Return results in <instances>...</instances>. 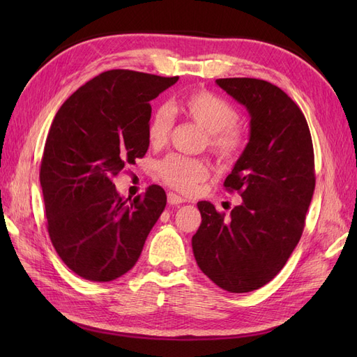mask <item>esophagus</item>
<instances>
[{
	"instance_id": "esophagus-1",
	"label": "esophagus",
	"mask_w": 357,
	"mask_h": 357,
	"mask_svg": "<svg viewBox=\"0 0 357 357\" xmlns=\"http://www.w3.org/2000/svg\"><path fill=\"white\" fill-rule=\"evenodd\" d=\"M181 202H186V199L178 197V195H176V193H172V192L168 193V204H171V205H178V204H181Z\"/></svg>"
}]
</instances>
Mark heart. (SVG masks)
I'll return each instance as SVG.
<instances>
[{
	"instance_id": "1",
	"label": "heart",
	"mask_w": 357,
	"mask_h": 357,
	"mask_svg": "<svg viewBox=\"0 0 357 357\" xmlns=\"http://www.w3.org/2000/svg\"><path fill=\"white\" fill-rule=\"evenodd\" d=\"M178 112L199 125L207 132L211 152L225 162H232L241 155L245 137L236 126L238 113L222 96L208 91H197L177 101ZM172 126L171 113L167 107H156L147 123L149 143L159 147L165 144ZM160 178L168 186L181 193H192L201 181L208 177V165L201 159L183 155H169L158 167Z\"/></svg>"
}]
</instances>
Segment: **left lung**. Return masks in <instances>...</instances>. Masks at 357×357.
I'll return each mask as SVG.
<instances>
[{
    "label": "left lung",
    "mask_w": 357,
    "mask_h": 357,
    "mask_svg": "<svg viewBox=\"0 0 357 357\" xmlns=\"http://www.w3.org/2000/svg\"><path fill=\"white\" fill-rule=\"evenodd\" d=\"M250 116V138L225 188L243 202L231 218L199 201L193 256L213 283L245 294L282 271L304 231L314 193V150L305 116L275 84L247 77L215 80Z\"/></svg>",
    "instance_id": "8db88e82"
}]
</instances>
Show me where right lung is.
I'll use <instances>...</instances> for the list:
<instances>
[{
  "instance_id": "1",
  "label": "right lung",
  "mask_w": 357,
  "mask_h": 357,
  "mask_svg": "<svg viewBox=\"0 0 357 357\" xmlns=\"http://www.w3.org/2000/svg\"><path fill=\"white\" fill-rule=\"evenodd\" d=\"M177 80L105 71L53 119L40 168L47 231L63 264L84 280L112 282L128 273L165 208L160 186L123 199L113 177L146 155L150 101Z\"/></svg>"
}]
</instances>
